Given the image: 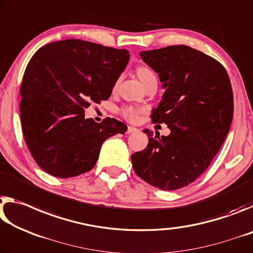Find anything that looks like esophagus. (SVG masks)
Returning a JSON list of instances; mask_svg holds the SVG:
<instances>
[{
  "label": "esophagus",
  "instance_id": "esophagus-1",
  "mask_svg": "<svg viewBox=\"0 0 253 253\" xmlns=\"http://www.w3.org/2000/svg\"><path fill=\"white\" fill-rule=\"evenodd\" d=\"M138 131V129L134 126H127V130H126V133L130 134V133H134V132Z\"/></svg>",
  "mask_w": 253,
  "mask_h": 253
}]
</instances>
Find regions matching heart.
Instances as JSON below:
<instances>
[{"instance_id":"heart-1","label":"heart","mask_w":253,"mask_h":253,"mask_svg":"<svg viewBox=\"0 0 253 253\" xmlns=\"http://www.w3.org/2000/svg\"><path fill=\"white\" fill-rule=\"evenodd\" d=\"M136 75H138L139 80L141 81L143 85L146 84L148 81H150L151 78H156L154 72L148 67H144V66H140V67H138V69H136ZM138 113L139 111L134 109L133 106H124L121 110V114L123 117L127 120H131V121H133V120L136 119Z\"/></svg>"}]
</instances>
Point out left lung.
I'll list each match as a JSON object with an SVG mask.
<instances>
[{
    "label": "left lung",
    "mask_w": 253,
    "mask_h": 253,
    "mask_svg": "<svg viewBox=\"0 0 253 253\" xmlns=\"http://www.w3.org/2000/svg\"><path fill=\"white\" fill-rule=\"evenodd\" d=\"M158 74L165 93L152 110L155 123L170 134L143 130L149 142L132 155V167L144 181L163 190L189 185L204 172L220 150L233 119V93L225 68L187 45L141 51Z\"/></svg>",
    "instance_id": "obj_1"
}]
</instances>
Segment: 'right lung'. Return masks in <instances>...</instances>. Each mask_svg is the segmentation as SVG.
Returning <instances> with one entry per match:
<instances>
[{
	"label": "right lung",
	"instance_id": "add662e5",
	"mask_svg": "<svg viewBox=\"0 0 253 253\" xmlns=\"http://www.w3.org/2000/svg\"><path fill=\"white\" fill-rule=\"evenodd\" d=\"M130 53L67 39L41 47L29 61L21 84L24 140L33 159L59 178L89 171L107 138L124 134L123 122L85 119L90 102L107 99L126 69Z\"/></svg>",
	"mask_w": 253,
	"mask_h": 253
}]
</instances>
